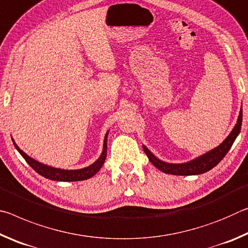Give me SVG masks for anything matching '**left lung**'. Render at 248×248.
<instances>
[{"instance_id":"1","label":"left lung","mask_w":248,"mask_h":248,"mask_svg":"<svg viewBox=\"0 0 248 248\" xmlns=\"http://www.w3.org/2000/svg\"><path fill=\"white\" fill-rule=\"evenodd\" d=\"M242 120H243V109L241 108L236 124L234 125L233 130L231 131L229 136L225 138V140L222 142L220 145H217V148L210 150L209 152L200 155V156L191 159V161L186 162V163H178V164H174V163L163 162L155 156V155L151 152L145 145H142V146H143V151L145 152L146 156L149 157L150 162L152 163L156 169L163 171V173L170 174V175H180V176L203 174L205 171L212 170L213 167L219 164V163L222 161V158H223L226 155V153L229 152L231 146H232L234 143L235 139H236L238 134H240L241 127H242Z\"/></svg>"}]
</instances>
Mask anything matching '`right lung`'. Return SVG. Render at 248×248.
I'll return each instance as SVG.
<instances>
[{
  "instance_id": "obj_1",
  "label": "right lung",
  "mask_w": 248,
  "mask_h": 248,
  "mask_svg": "<svg viewBox=\"0 0 248 248\" xmlns=\"http://www.w3.org/2000/svg\"><path fill=\"white\" fill-rule=\"evenodd\" d=\"M108 132H106V136H105L104 139V145H103V152L100 154V156L96 159V161L93 163V164L84 167V169L81 170H62V169H57V167H52L49 165L43 164L36 159H33L32 157L28 156V155L24 152V151L20 150L18 148V145L15 143L14 139H12L13 143L15 145L16 150L18 151L20 155L25 158L29 165H31L33 170H35L37 173L39 175L44 176V177L51 179V180H57V182H78V180H85L89 179L91 177L97 173V171L102 169L103 164L105 163V159H106V155H107V136Z\"/></svg>"
}]
</instances>
